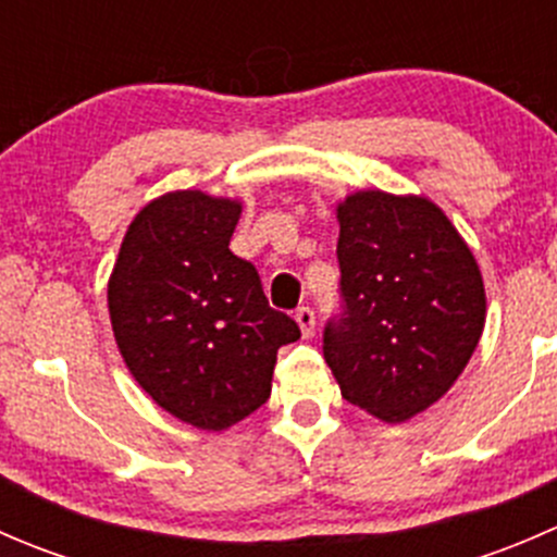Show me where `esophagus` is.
I'll return each instance as SVG.
<instances>
[{
    "mask_svg": "<svg viewBox=\"0 0 557 557\" xmlns=\"http://www.w3.org/2000/svg\"><path fill=\"white\" fill-rule=\"evenodd\" d=\"M296 323H299L301 336H305V339L314 334V312L310 307H299V310H296Z\"/></svg>",
    "mask_w": 557,
    "mask_h": 557,
    "instance_id": "34e87169",
    "label": "esophagus"
}]
</instances>
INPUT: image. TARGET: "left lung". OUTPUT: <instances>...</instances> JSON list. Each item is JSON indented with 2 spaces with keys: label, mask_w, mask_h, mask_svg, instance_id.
I'll return each instance as SVG.
<instances>
[{
  "label": "left lung",
  "mask_w": 557,
  "mask_h": 557,
  "mask_svg": "<svg viewBox=\"0 0 557 557\" xmlns=\"http://www.w3.org/2000/svg\"><path fill=\"white\" fill-rule=\"evenodd\" d=\"M339 218V314L323 358L342 398L385 423L440 401L485 325V285L469 245L420 196L358 190Z\"/></svg>",
  "instance_id": "8db88e82"
}]
</instances>
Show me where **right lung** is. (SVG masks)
<instances>
[{
    "label": "right lung",
    "instance_id": "1",
    "mask_svg": "<svg viewBox=\"0 0 557 557\" xmlns=\"http://www.w3.org/2000/svg\"><path fill=\"white\" fill-rule=\"evenodd\" d=\"M239 201L174 190L139 210L112 269L117 350L159 407L201 431L239 423L272 393L277 350L301 336L228 250Z\"/></svg>",
    "mask_w": 557,
    "mask_h": 557
}]
</instances>
